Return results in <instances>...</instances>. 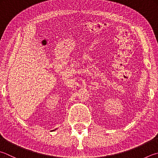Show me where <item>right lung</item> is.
<instances>
[{
  "label": "right lung",
  "mask_w": 158,
  "mask_h": 158,
  "mask_svg": "<svg viewBox=\"0 0 158 158\" xmlns=\"http://www.w3.org/2000/svg\"><path fill=\"white\" fill-rule=\"evenodd\" d=\"M56 129H54V130H53V131H56Z\"/></svg>",
  "instance_id": "obj_1"
}]
</instances>
